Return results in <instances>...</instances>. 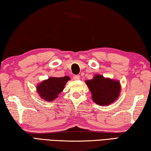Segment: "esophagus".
<instances>
[{"mask_svg":"<svg viewBox=\"0 0 151 151\" xmlns=\"http://www.w3.org/2000/svg\"><path fill=\"white\" fill-rule=\"evenodd\" d=\"M73 79L75 81H78V80H79V79H80V76H79V75H75L73 76Z\"/></svg>","mask_w":151,"mask_h":151,"instance_id":"obj_1","label":"esophagus"}]
</instances>
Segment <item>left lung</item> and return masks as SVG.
Returning <instances> with one entry per match:
<instances>
[{"label": "left lung", "mask_w": 151, "mask_h": 151, "mask_svg": "<svg viewBox=\"0 0 151 151\" xmlns=\"http://www.w3.org/2000/svg\"><path fill=\"white\" fill-rule=\"evenodd\" d=\"M90 91L92 99L99 106H108L119 96L121 84L119 81L105 78L96 74L91 80L85 81Z\"/></svg>", "instance_id": "left-lung-1"}]
</instances>
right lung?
Returning <instances> with one entry per match:
<instances>
[{"mask_svg":"<svg viewBox=\"0 0 151 151\" xmlns=\"http://www.w3.org/2000/svg\"><path fill=\"white\" fill-rule=\"evenodd\" d=\"M70 78L64 77H49L37 85L36 90L41 98L47 102H52L58 98L59 94L63 90L65 84Z\"/></svg>","mask_w":151,"mask_h":151,"instance_id":"add662e5","label":"right lung"}]
</instances>
